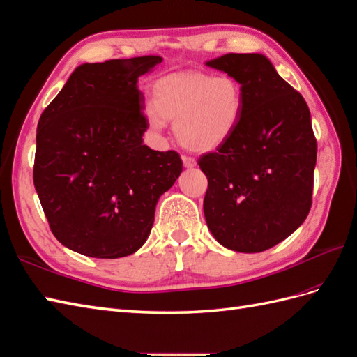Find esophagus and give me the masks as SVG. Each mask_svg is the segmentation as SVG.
Returning <instances> with one entry per match:
<instances>
[{
	"instance_id": "1",
	"label": "esophagus",
	"mask_w": 357,
	"mask_h": 357,
	"mask_svg": "<svg viewBox=\"0 0 357 357\" xmlns=\"http://www.w3.org/2000/svg\"><path fill=\"white\" fill-rule=\"evenodd\" d=\"M181 160H183V167H185V168H194L195 165H197L195 159L189 158V155H183V158H181Z\"/></svg>"
}]
</instances>
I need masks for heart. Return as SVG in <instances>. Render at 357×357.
I'll return each mask as SVG.
<instances>
[{
  "label": "heart",
  "mask_w": 357,
  "mask_h": 357,
  "mask_svg": "<svg viewBox=\"0 0 357 357\" xmlns=\"http://www.w3.org/2000/svg\"><path fill=\"white\" fill-rule=\"evenodd\" d=\"M145 121L160 135L174 121L180 144L192 151H212L238 128L244 112L242 84L230 75L178 73L159 78L151 88Z\"/></svg>",
  "instance_id": "1"
}]
</instances>
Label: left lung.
Listing matches in <instances>:
<instances>
[{
    "mask_svg": "<svg viewBox=\"0 0 357 357\" xmlns=\"http://www.w3.org/2000/svg\"><path fill=\"white\" fill-rule=\"evenodd\" d=\"M236 78L245 95L238 128L198 165L208 188L204 218L213 238L239 253L279 244L312 206L317 139L306 101L259 53L206 62Z\"/></svg>",
    "mask_w": 357,
    "mask_h": 357,
    "instance_id": "left-lung-1",
    "label": "left lung"
}]
</instances>
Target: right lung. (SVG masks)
Here are the masks:
<instances>
[{
  "label": "right lung",
  "mask_w": 357,
  "mask_h": 357,
  "mask_svg": "<svg viewBox=\"0 0 357 357\" xmlns=\"http://www.w3.org/2000/svg\"><path fill=\"white\" fill-rule=\"evenodd\" d=\"M159 56L75 68L43 110L33 181L60 244L89 257L133 255L149 239L155 204L183 171L176 151L144 145L149 128L137 78Z\"/></svg>",
  "instance_id": "add662e5"
}]
</instances>
